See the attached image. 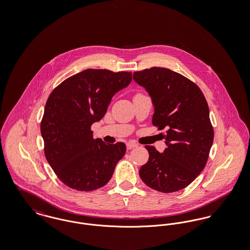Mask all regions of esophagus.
Masks as SVG:
<instances>
[{
	"mask_svg": "<svg viewBox=\"0 0 250 250\" xmlns=\"http://www.w3.org/2000/svg\"><path fill=\"white\" fill-rule=\"evenodd\" d=\"M137 147H138V144H137V143H127V144H126V148H127V150H132V149L137 148Z\"/></svg>",
	"mask_w": 250,
	"mask_h": 250,
	"instance_id": "esophagus-1",
	"label": "esophagus"
}]
</instances>
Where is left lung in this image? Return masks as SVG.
<instances>
[{
  "mask_svg": "<svg viewBox=\"0 0 250 250\" xmlns=\"http://www.w3.org/2000/svg\"><path fill=\"white\" fill-rule=\"evenodd\" d=\"M133 80L152 99L153 125L167 130L163 153L154 146H145L149 160L140 168V176L155 190H181L202 172L213 144L207 101L196 84L167 68L134 72Z\"/></svg>",
  "mask_w": 250,
  "mask_h": 250,
  "instance_id": "8db88e82",
  "label": "left lung"
}]
</instances>
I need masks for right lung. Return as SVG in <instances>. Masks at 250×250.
Segmentation results:
<instances>
[{"instance_id":"obj_1","label":"right lung","mask_w":250,"mask_h":250,"mask_svg":"<svg viewBox=\"0 0 250 250\" xmlns=\"http://www.w3.org/2000/svg\"><path fill=\"white\" fill-rule=\"evenodd\" d=\"M131 81L130 72L86 69L63 81L48 96L41 122L45 155L58 178L72 189L104 187L125 154L124 143L95 140L91 126L104 117L112 97Z\"/></svg>"}]
</instances>
